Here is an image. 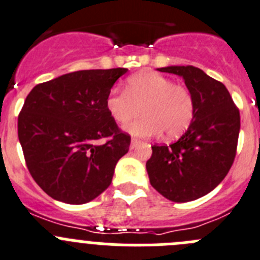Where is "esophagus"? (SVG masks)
Listing matches in <instances>:
<instances>
[{
  "label": "esophagus",
  "mask_w": 260,
  "mask_h": 260,
  "mask_svg": "<svg viewBox=\"0 0 260 260\" xmlns=\"http://www.w3.org/2000/svg\"><path fill=\"white\" fill-rule=\"evenodd\" d=\"M140 144H141L140 140H137V138H132V141H131V149H135V147H137Z\"/></svg>",
  "instance_id": "1"
}]
</instances>
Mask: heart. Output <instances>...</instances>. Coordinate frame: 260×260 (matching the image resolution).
<instances>
[{
    "label": "heart",
    "mask_w": 260,
    "mask_h": 260,
    "mask_svg": "<svg viewBox=\"0 0 260 260\" xmlns=\"http://www.w3.org/2000/svg\"><path fill=\"white\" fill-rule=\"evenodd\" d=\"M105 105L111 119L120 125L129 123L142 106L144 118L125 128L131 135L141 137L157 136L163 131L168 137H177L187 129L195 113L190 91L155 72L132 75L125 83V92L111 91Z\"/></svg>",
    "instance_id": "1"
}]
</instances>
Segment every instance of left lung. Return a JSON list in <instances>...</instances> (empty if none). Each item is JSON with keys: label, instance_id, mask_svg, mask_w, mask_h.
<instances>
[{"label": "left lung", "instance_id": "8db88e82", "mask_svg": "<svg viewBox=\"0 0 260 260\" xmlns=\"http://www.w3.org/2000/svg\"><path fill=\"white\" fill-rule=\"evenodd\" d=\"M179 75L192 94L190 127L174 144L154 145L146 163L150 183L174 203L196 200L214 190L236 156L240 111L225 86L195 67L159 68Z\"/></svg>", "mask_w": 260, "mask_h": 260}]
</instances>
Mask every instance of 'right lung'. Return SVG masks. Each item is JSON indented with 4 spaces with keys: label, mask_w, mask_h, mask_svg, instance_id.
<instances>
[{
    "label": "right lung",
    "mask_w": 260,
    "mask_h": 260,
    "mask_svg": "<svg viewBox=\"0 0 260 260\" xmlns=\"http://www.w3.org/2000/svg\"><path fill=\"white\" fill-rule=\"evenodd\" d=\"M128 69L68 73L29 92L18 136L29 173L55 200L86 204L110 186L118 160L129 150L106 110V97ZM108 138L105 144L96 140Z\"/></svg>",
    "instance_id": "1"
}]
</instances>
